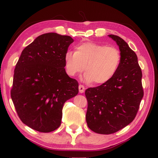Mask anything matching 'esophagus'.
<instances>
[{
	"label": "esophagus",
	"instance_id": "obj_1",
	"mask_svg": "<svg viewBox=\"0 0 158 158\" xmlns=\"http://www.w3.org/2000/svg\"><path fill=\"white\" fill-rule=\"evenodd\" d=\"M79 92H80V93H83V92H85V87H84L83 85H79Z\"/></svg>",
	"mask_w": 158,
	"mask_h": 158
}]
</instances>
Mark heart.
I'll return each mask as SVG.
<instances>
[{"mask_svg":"<svg viewBox=\"0 0 158 158\" xmlns=\"http://www.w3.org/2000/svg\"><path fill=\"white\" fill-rule=\"evenodd\" d=\"M121 62L118 48L94 43H84L76 47L75 52L69 50L64 55V66L70 77L85 70L83 79L96 85L106 84L114 77Z\"/></svg>","mask_w":158,"mask_h":158,"instance_id":"heart-1","label":"heart"}]
</instances>
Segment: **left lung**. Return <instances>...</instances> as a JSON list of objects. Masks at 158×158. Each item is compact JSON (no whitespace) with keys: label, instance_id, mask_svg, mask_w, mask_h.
I'll use <instances>...</instances> for the list:
<instances>
[{"label":"left lung","instance_id":"obj_1","mask_svg":"<svg viewBox=\"0 0 158 158\" xmlns=\"http://www.w3.org/2000/svg\"><path fill=\"white\" fill-rule=\"evenodd\" d=\"M108 36L115 41L121 52L118 70L107 83L85 91L87 126L101 134H113L131 123L144 95L142 73L136 53L120 37Z\"/></svg>","mask_w":158,"mask_h":158}]
</instances>
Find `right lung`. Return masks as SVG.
<instances>
[{
    "label": "right lung",
    "mask_w": 158,
    "mask_h": 158,
    "mask_svg": "<svg viewBox=\"0 0 158 158\" xmlns=\"http://www.w3.org/2000/svg\"><path fill=\"white\" fill-rule=\"evenodd\" d=\"M70 36L40 35L23 50L14 70L10 97L16 113L31 129L48 133L60 127L63 106L79 92L64 69Z\"/></svg>",
    "instance_id": "1"
}]
</instances>
